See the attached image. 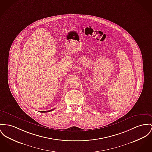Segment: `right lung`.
Wrapping results in <instances>:
<instances>
[{"label":"right lung","instance_id":"add662e5","mask_svg":"<svg viewBox=\"0 0 152 152\" xmlns=\"http://www.w3.org/2000/svg\"><path fill=\"white\" fill-rule=\"evenodd\" d=\"M54 109H52V110H50V111H40V112H50L52 111H53Z\"/></svg>","mask_w":152,"mask_h":152}]
</instances>
